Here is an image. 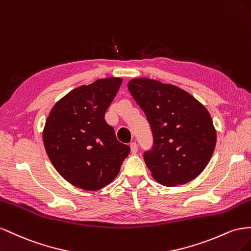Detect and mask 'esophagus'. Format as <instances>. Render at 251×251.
<instances>
[{
    "label": "esophagus",
    "mask_w": 251,
    "mask_h": 251,
    "mask_svg": "<svg viewBox=\"0 0 251 251\" xmlns=\"http://www.w3.org/2000/svg\"><path fill=\"white\" fill-rule=\"evenodd\" d=\"M130 151H131L132 154H135L138 152V145H137V143H135V142L130 143Z\"/></svg>",
    "instance_id": "esophagus-1"
}]
</instances>
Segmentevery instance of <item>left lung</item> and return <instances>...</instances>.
<instances>
[{
    "label": "left lung",
    "instance_id": "8db88e82",
    "mask_svg": "<svg viewBox=\"0 0 251 251\" xmlns=\"http://www.w3.org/2000/svg\"><path fill=\"white\" fill-rule=\"evenodd\" d=\"M128 90L144 111L153 145L144 161L154 180L173 187L196 178L209 163L217 142L209 112L188 92L150 78H134Z\"/></svg>",
    "mask_w": 251,
    "mask_h": 251
}]
</instances>
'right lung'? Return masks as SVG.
Here are the masks:
<instances>
[{"label":"right lung","instance_id":"obj_1","mask_svg":"<svg viewBox=\"0 0 251 251\" xmlns=\"http://www.w3.org/2000/svg\"><path fill=\"white\" fill-rule=\"evenodd\" d=\"M122 78H100L62 98L47 118L43 141L56 171L76 187L98 190L111 183L130 148L117 140L105 112Z\"/></svg>","mask_w":251,"mask_h":251}]
</instances>
